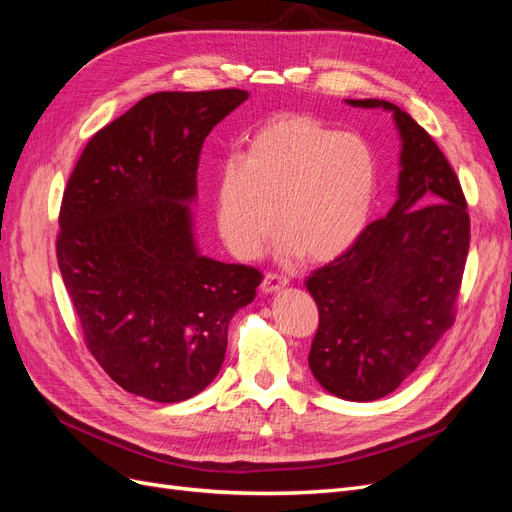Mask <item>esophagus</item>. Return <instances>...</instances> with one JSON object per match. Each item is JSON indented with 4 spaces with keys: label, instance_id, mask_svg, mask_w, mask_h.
Instances as JSON below:
<instances>
[{
    "label": "esophagus",
    "instance_id": "34e87169",
    "mask_svg": "<svg viewBox=\"0 0 512 512\" xmlns=\"http://www.w3.org/2000/svg\"><path fill=\"white\" fill-rule=\"evenodd\" d=\"M288 284V277L286 275H280V273H267L265 280H262V292L269 294V292H277L282 290L284 286Z\"/></svg>",
    "mask_w": 512,
    "mask_h": 512
}]
</instances>
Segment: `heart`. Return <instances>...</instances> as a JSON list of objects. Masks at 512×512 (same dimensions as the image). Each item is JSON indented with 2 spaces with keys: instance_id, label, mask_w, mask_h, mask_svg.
<instances>
[{
  "instance_id": "obj_1",
  "label": "heart",
  "mask_w": 512,
  "mask_h": 512,
  "mask_svg": "<svg viewBox=\"0 0 512 512\" xmlns=\"http://www.w3.org/2000/svg\"><path fill=\"white\" fill-rule=\"evenodd\" d=\"M376 188V158L363 138L309 115H277L252 134L241 158L220 166L215 226L243 260L262 254L277 220L286 254L331 260L361 237Z\"/></svg>"
}]
</instances>
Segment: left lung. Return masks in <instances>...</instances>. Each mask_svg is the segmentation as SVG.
Returning a JSON list of instances; mask_svg holds the SVG:
<instances>
[{
	"label": "left lung",
	"instance_id": "1",
	"mask_svg": "<svg viewBox=\"0 0 512 512\" xmlns=\"http://www.w3.org/2000/svg\"><path fill=\"white\" fill-rule=\"evenodd\" d=\"M348 104L393 111L404 143L399 198L307 277L320 316L309 369L335 397L374 401L393 393L453 327L470 215L453 166L406 111L386 100Z\"/></svg>",
	"mask_w": 512,
	"mask_h": 512
}]
</instances>
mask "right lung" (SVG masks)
Listing matches in <instances>:
<instances>
[{
  "mask_svg": "<svg viewBox=\"0 0 512 512\" xmlns=\"http://www.w3.org/2000/svg\"><path fill=\"white\" fill-rule=\"evenodd\" d=\"M243 89L158 91L98 130L61 198L57 265L94 359L160 404L207 389L262 273L196 252L188 203L213 126Z\"/></svg>",
  "mask_w": 512,
  "mask_h": 512,
  "instance_id": "1",
  "label": "right lung"
}]
</instances>
